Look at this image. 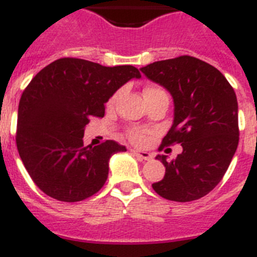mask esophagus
<instances>
[{"label":"esophagus","mask_w":257,"mask_h":257,"mask_svg":"<svg viewBox=\"0 0 257 257\" xmlns=\"http://www.w3.org/2000/svg\"><path fill=\"white\" fill-rule=\"evenodd\" d=\"M131 153H133L134 156L138 157V158H140V160H144V161L152 160V154L149 153V152H143V151H138V149H131Z\"/></svg>","instance_id":"obj_1"}]
</instances>
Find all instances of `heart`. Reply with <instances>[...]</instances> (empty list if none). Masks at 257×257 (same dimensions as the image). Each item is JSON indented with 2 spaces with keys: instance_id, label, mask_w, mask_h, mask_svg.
I'll use <instances>...</instances> for the list:
<instances>
[{
  "instance_id": "heart-1",
  "label": "heart",
  "mask_w": 257,
  "mask_h": 257,
  "mask_svg": "<svg viewBox=\"0 0 257 257\" xmlns=\"http://www.w3.org/2000/svg\"><path fill=\"white\" fill-rule=\"evenodd\" d=\"M147 90H152V88H147ZM147 90H145V91H147ZM117 95L118 94H115L114 96L112 97V99H110V103H113V101L115 100V97H117ZM147 133H144V131H139V130H134V131H131L130 133V139L133 140L134 143H136V144H143V143L145 142V140H147Z\"/></svg>"
}]
</instances>
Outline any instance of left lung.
<instances>
[{
	"instance_id": "1",
	"label": "left lung",
	"mask_w": 257,
	"mask_h": 257,
	"mask_svg": "<svg viewBox=\"0 0 257 257\" xmlns=\"http://www.w3.org/2000/svg\"><path fill=\"white\" fill-rule=\"evenodd\" d=\"M140 70L174 99V122L162 147H183L172 161L163 154L156 157L166 172L152 187L170 201L202 198L220 183L237 151L239 130L234 90L220 70L193 56L154 61Z\"/></svg>"
}]
</instances>
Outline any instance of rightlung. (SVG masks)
Listing matches in <instances>:
<instances>
[{
  "label": "right lung",
  "mask_w": 257,
  "mask_h": 257,
  "mask_svg": "<svg viewBox=\"0 0 257 257\" xmlns=\"http://www.w3.org/2000/svg\"><path fill=\"white\" fill-rule=\"evenodd\" d=\"M133 78H142L133 65L63 58L29 82L18 109L17 147L32 180L47 196L78 202L103 188L110 157L126 147L113 140L85 147V127L91 117H104V104Z\"/></svg>",
  "instance_id": "add662e5"
}]
</instances>
